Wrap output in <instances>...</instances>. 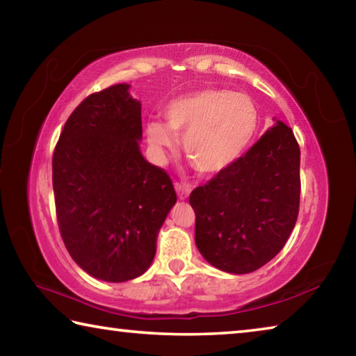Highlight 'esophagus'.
I'll list each match as a JSON object with an SVG mask.
<instances>
[{
    "label": "esophagus",
    "mask_w": 356,
    "mask_h": 356,
    "mask_svg": "<svg viewBox=\"0 0 356 356\" xmlns=\"http://www.w3.org/2000/svg\"><path fill=\"white\" fill-rule=\"evenodd\" d=\"M174 188H176L177 196L180 197V200H186V197H188V195H190V191H191L190 186L182 184V182H176V185H174Z\"/></svg>",
    "instance_id": "34e87169"
}]
</instances>
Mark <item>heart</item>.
I'll list each match as a JSON object with an SVG mask.
<instances>
[{"mask_svg":"<svg viewBox=\"0 0 356 356\" xmlns=\"http://www.w3.org/2000/svg\"><path fill=\"white\" fill-rule=\"evenodd\" d=\"M166 124L150 120L147 140L155 149L171 150L184 136V155L197 172L215 176L226 171L254 140L257 108L250 97L226 89H202L172 100Z\"/></svg>","mask_w":356,"mask_h":356,"instance_id":"1","label":"heart"}]
</instances>
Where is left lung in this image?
I'll list each match as a JSON object with an SVG mask.
<instances>
[{"instance_id":"1","label":"left lung","mask_w":356,"mask_h":356,"mask_svg":"<svg viewBox=\"0 0 356 356\" xmlns=\"http://www.w3.org/2000/svg\"><path fill=\"white\" fill-rule=\"evenodd\" d=\"M300 188V146L278 120L242 159L191 191L197 250L222 272L261 268L295 227Z\"/></svg>"}]
</instances>
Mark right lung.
Returning <instances> with one entry per match:
<instances>
[{
	"label": "right lung",
	"mask_w": 356,
	"mask_h": 356,
	"mask_svg": "<svg viewBox=\"0 0 356 356\" xmlns=\"http://www.w3.org/2000/svg\"><path fill=\"white\" fill-rule=\"evenodd\" d=\"M129 84L88 95L59 135L53 191L59 232L84 272L108 282L138 278L177 196L172 180L140 152L141 104Z\"/></svg>",
	"instance_id": "add662e5"
}]
</instances>
